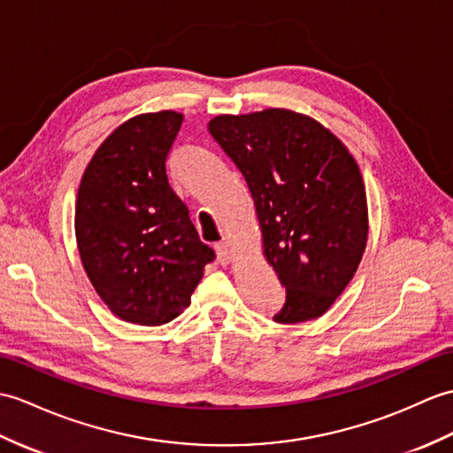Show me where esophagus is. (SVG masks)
<instances>
[{"label":"esophagus","instance_id":"obj_1","mask_svg":"<svg viewBox=\"0 0 453 453\" xmlns=\"http://www.w3.org/2000/svg\"><path fill=\"white\" fill-rule=\"evenodd\" d=\"M216 255L222 265H229V262L234 260V249H231L227 241H222V243L216 245Z\"/></svg>","mask_w":453,"mask_h":453}]
</instances>
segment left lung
<instances>
[{"label":"left lung","mask_w":453,"mask_h":453,"mask_svg":"<svg viewBox=\"0 0 453 453\" xmlns=\"http://www.w3.org/2000/svg\"><path fill=\"white\" fill-rule=\"evenodd\" d=\"M208 131L243 173L262 249L286 288L274 320L319 319L355 276L369 237L365 183L345 144L309 115H218Z\"/></svg>","instance_id":"1"}]
</instances>
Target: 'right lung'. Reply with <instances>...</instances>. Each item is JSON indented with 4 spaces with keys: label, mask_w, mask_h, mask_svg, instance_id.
Here are the masks:
<instances>
[{
    "label": "right lung",
    "mask_w": 453,
    "mask_h": 453,
    "mask_svg": "<svg viewBox=\"0 0 453 453\" xmlns=\"http://www.w3.org/2000/svg\"><path fill=\"white\" fill-rule=\"evenodd\" d=\"M181 123L172 110L121 123L79 185L75 235L84 272L125 322L162 326L179 317L216 258L167 181L165 160Z\"/></svg>",
    "instance_id": "right-lung-1"
}]
</instances>
